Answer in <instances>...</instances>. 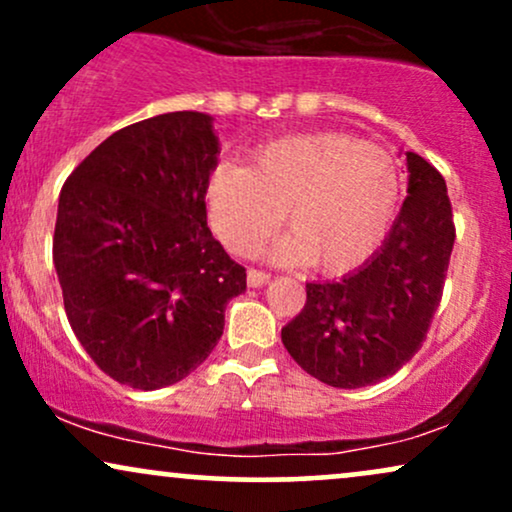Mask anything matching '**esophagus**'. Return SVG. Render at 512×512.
<instances>
[{
	"label": "esophagus",
	"mask_w": 512,
	"mask_h": 512,
	"mask_svg": "<svg viewBox=\"0 0 512 512\" xmlns=\"http://www.w3.org/2000/svg\"><path fill=\"white\" fill-rule=\"evenodd\" d=\"M269 279H272V274L269 272H262V269H248V286H252V289L264 286Z\"/></svg>",
	"instance_id": "34e87169"
}]
</instances>
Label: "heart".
Listing matches in <instances>:
<instances>
[{"instance_id": "b5f03b06", "label": "heart", "mask_w": 512, "mask_h": 512, "mask_svg": "<svg viewBox=\"0 0 512 512\" xmlns=\"http://www.w3.org/2000/svg\"><path fill=\"white\" fill-rule=\"evenodd\" d=\"M399 185L397 161L383 146L344 132H308L262 144L248 168L219 163L204 204L231 255H255L284 216L291 233L274 245L276 260L339 274L366 262L385 238Z\"/></svg>"}]
</instances>
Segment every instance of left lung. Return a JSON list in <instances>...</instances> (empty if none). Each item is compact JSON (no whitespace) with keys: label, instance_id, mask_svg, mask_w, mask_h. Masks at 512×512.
<instances>
[{"label":"left lung","instance_id":"obj_1","mask_svg":"<svg viewBox=\"0 0 512 512\" xmlns=\"http://www.w3.org/2000/svg\"><path fill=\"white\" fill-rule=\"evenodd\" d=\"M409 187L383 248L342 281L305 284L281 342L305 373L342 390L395 375L426 342L443 298L455 221L443 175L407 154Z\"/></svg>","mask_w":512,"mask_h":512}]
</instances>
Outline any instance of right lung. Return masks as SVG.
<instances>
[{
	"label": "right lung",
	"instance_id": "obj_1",
	"mask_svg": "<svg viewBox=\"0 0 512 512\" xmlns=\"http://www.w3.org/2000/svg\"><path fill=\"white\" fill-rule=\"evenodd\" d=\"M219 151L209 115H156L110 134L60 192L52 260L64 313L93 363L134 390L190 375L245 291V267L207 228Z\"/></svg>",
	"mask_w": 512,
	"mask_h": 512
}]
</instances>
